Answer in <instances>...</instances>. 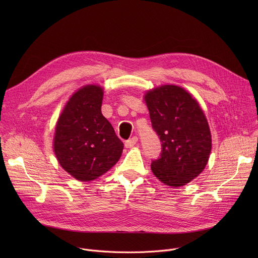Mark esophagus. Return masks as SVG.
Returning <instances> with one entry per match:
<instances>
[{
	"label": "esophagus",
	"mask_w": 258,
	"mask_h": 258,
	"mask_svg": "<svg viewBox=\"0 0 258 258\" xmlns=\"http://www.w3.org/2000/svg\"><path fill=\"white\" fill-rule=\"evenodd\" d=\"M137 142H138V138H137V137H133V138H131L130 140L125 141V144H124V145H125L126 148H132Z\"/></svg>",
	"instance_id": "esophagus-1"
}]
</instances>
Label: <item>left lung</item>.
I'll return each mask as SVG.
<instances>
[{
    "label": "left lung",
    "mask_w": 258,
    "mask_h": 258,
    "mask_svg": "<svg viewBox=\"0 0 258 258\" xmlns=\"http://www.w3.org/2000/svg\"><path fill=\"white\" fill-rule=\"evenodd\" d=\"M143 99L162 142L161 157L152 162V171L167 186H184L208 163L212 139L207 118L198 100L180 86L148 90Z\"/></svg>",
    "instance_id": "left-lung-1"
}]
</instances>
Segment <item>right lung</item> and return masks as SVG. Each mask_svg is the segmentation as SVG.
<instances>
[{"instance_id":"add662e5","label":"right lung","mask_w":258,"mask_h":258,"mask_svg":"<svg viewBox=\"0 0 258 258\" xmlns=\"http://www.w3.org/2000/svg\"><path fill=\"white\" fill-rule=\"evenodd\" d=\"M102 99V87H81L64 104L55 125L53 152L62 169L80 182L101 177L123 151V143L101 113Z\"/></svg>"}]
</instances>
